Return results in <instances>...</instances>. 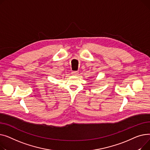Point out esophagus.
Instances as JSON below:
<instances>
[{"instance_id": "34e87169", "label": "esophagus", "mask_w": 150, "mask_h": 150, "mask_svg": "<svg viewBox=\"0 0 150 150\" xmlns=\"http://www.w3.org/2000/svg\"><path fill=\"white\" fill-rule=\"evenodd\" d=\"M78 73H79V72H78V71H72V74H73V75H77V74H78Z\"/></svg>"}]
</instances>
